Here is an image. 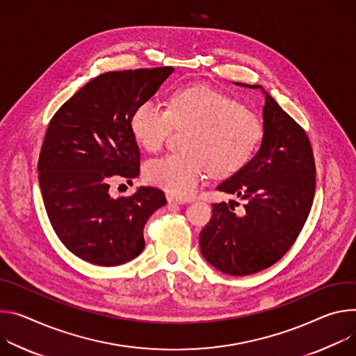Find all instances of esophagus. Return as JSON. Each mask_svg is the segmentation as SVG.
<instances>
[{
  "label": "esophagus",
  "mask_w": 356,
  "mask_h": 356,
  "mask_svg": "<svg viewBox=\"0 0 356 356\" xmlns=\"http://www.w3.org/2000/svg\"><path fill=\"white\" fill-rule=\"evenodd\" d=\"M167 201H168V204H172V205H181V204H185V201L177 200V198H174V196H171V195H168V196H167Z\"/></svg>",
  "instance_id": "esophagus-1"
}]
</instances>
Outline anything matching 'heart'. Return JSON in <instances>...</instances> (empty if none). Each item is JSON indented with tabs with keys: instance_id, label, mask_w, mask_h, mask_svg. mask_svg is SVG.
<instances>
[{
	"instance_id": "1",
	"label": "heart",
	"mask_w": 356,
	"mask_h": 356,
	"mask_svg": "<svg viewBox=\"0 0 356 356\" xmlns=\"http://www.w3.org/2000/svg\"><path fill=\"white\" fill-rule=\"evenodd\" d=\"M130 126L138 144L149 152L163 149L175 129H191L188 152L156 158L145 167L151 184L179 200L193 196L208 171L226 177L242 168L263 134L261 118L254 111L209 86L178 89L168 108L145 100L136 107Z\"/></svg>"
}]
</instances>
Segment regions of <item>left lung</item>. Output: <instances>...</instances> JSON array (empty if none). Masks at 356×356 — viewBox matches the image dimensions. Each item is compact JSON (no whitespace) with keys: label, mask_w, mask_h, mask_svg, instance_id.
Listing matches in <instances>:
<instances>
[{"label":"left lung","mask_w":356,"mask_h":356,"mask_svg":"<svg viewBox=\"0 0 356 356\" xmlns=\"http://www.w3.org/2000/svg\"><path fill=\"white\" fill-rule=\"evenodd\" d=\"M234 85L261 89L264 95L261 145L218 186L246 200L243 215L233 212L232 201L213 204L200 245L215 268L249 275L279 261L298 238L314 201L315 163L304 129L277 102L259 85Z\"/></svg>","instance_id":"1"}]
</instances>
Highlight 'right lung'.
I'll list each match as a JSON object with an SVG mask.
<instances>
[{
  "mask_svg": "<svg viewBox=\"0 0 356 356\" xmlns=\"http://www.w3.org/2000/svg\"><path fill=\"white\" fill-rule=\"evenodd\" d=\"M172 72L164 66L103 73L52 117L39 154V186L58 238L85 261L107 267L137 257L145 222L167 202L152 186L113 198L108 182L138 177L131 115Z\"/></svg>",
  "mask_w": 356,
  "mask_h": 356,
  "instance_id": "obj_1",
  "label": "right lung"
}]
</instances>
